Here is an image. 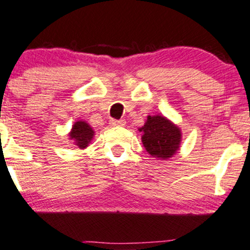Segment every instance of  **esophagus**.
<instances>
[{
  "label": "esophagus",
  "instance_id": "34e87169",
  "mask_svg": "<svg viewBox=\"0 0 250 250\" xmlns=\"http://www.w3.org/2000/svg\"><path fill=\"white\" fill-rule=\"evenodd\" d=\"M111 125H125V120H110Z\"/></svg>",
  "mask_w": 250,
  "mask_h": 250
}]
</instances>
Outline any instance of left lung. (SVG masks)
Masks as SVG:
<instances>
[{
	"instance_id": "obj_1",
	"label": "left lung",
	"mask_w": 250,
	"mask_h": 250,
	"mask_svg": "<svg viewBox=\"0 0 250 250\" xmlns=\"http://www.w3.org/2000/svg\"><path fill=\"white\" fill-rule=\"evenodd\" d=\"M142 144L150 155L167 159L175 154L180 144V130L177 125L163 116H148L147 122L140 129Z\"/></svg>"
}]
</instances>
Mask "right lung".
I'll return each instance as SVG.
<instances>
[{
    "mask_svg": "<svg viewBox=\"0 0 250 250\" xmlns=\"http://www.w3.org/2000/svg\"><path fill=\"white\" fill-rule=\"evenodd\" d=\"M70 136L79 148H85L94 136V130L87 123L83 122V121H78L73 125Z\"/></svg>",
    "mask_w": 250,
    "mask_h": 250,
    "instance_id": "right-lung-1",
    "label": "right lung"
}]
</instances>
